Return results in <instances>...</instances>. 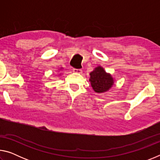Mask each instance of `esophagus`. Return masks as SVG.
I'll return each instance as SVG.
<instances>
[{
    "instance_id": "1",
    "label": "esophagus",
    "mask_w": 160,
    "mask_h": 160,
    "mask_svg": "<svg viewBox=\"0 0 160 160\" xmlns=\"http://www.w3.org/2000/svg\"><path fill=\"white\" fill-rule=\"evenodd\" d=\"M72 71H73L74 72H76V73H82V70L81 69H77V68H72Z\"/></svg>"
}]
</instances>
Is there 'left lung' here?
I'll return each instance as SVG.
<instances>
[{
    "label": "left lung",
    "instance_id": "left-lung-1",
    "mask_svg": "<svg viewBox=\"0 0 160 160\" xmlns=\"http://www.w3.org/2000/svg\"><path fill=\"white\" fill-rule=\"evenodd\" d=\"M90 81L94 92L103 93L109 90L114 83L112 75L107 73L101 66H97L90 72Z\"/></svg>",
    "mask_w": 160,
    "mask_h": 160
}]
</instances>
